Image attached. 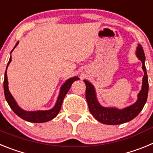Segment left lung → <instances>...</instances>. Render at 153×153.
Wrapping results in <instances>:
<instances>
[{"instance_id": "8db88e82", "label": "left lung", "mask_w": 153, "mask_h": 153, "mask_svg": "<svg viewBox=\"0 0 153 153\" xmlns=\"http://www.w3.org/2000/svg\"><path fill=\"white\" fill-rule=\"evenodd\" d=\"M136 56L141 60L142 68L144 72L143 85L140 92L138 94V99L135 103L124 109H119L114 107H104L99 103L94 86L87 80H84L86 84V99L88 103L89 109L91 114L101 123L106 125H120L133 120L141 112L147 100L149 91L148 76L145 66L146 56L143 48L138 44L136 48Z\"/></svg>"}]
</instances>
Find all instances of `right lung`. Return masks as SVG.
Listing matches in <instances>:
<instances>
[{
	"label": "right lung",
	"instance_id": "1",
	"mask_svg": "<svg viewBox=\"0 0 153 153\" xmlns=\"http://www.w3.org/2000/svg\"><path fill=\"white\" fill-rule=\"evenodd\" d=\"M17 44H18V42L16 44L15 47H13V49L17 47ZM13 50H12V51H13ZM10 62H11V56H10L9 61H8L7 65L6 71H5L4 74V91L5 99H6L7 102L9 104V106L11 108L12 110H13L19 117H21L23 120H26V121H28V122L30 123H45L47 122V121H50V120H53V118H55V117L57 116L58 113H59V112H60L63 99H64L65 96H66V94L67 93V92L70 90V86H71V85L73 84V83H74V81L78 80L79 78H78L77 76L70 78V79H67V80L63 83V86L60 87V93H59V96H58L57 97V100H56V104H55V106H53L52 109H48V110H38V111H25V110L21 109V108L17 105L15 100L13 99V96L10 94V91H9V89H8V81L7 76V70L8 65L10 64Z\"/></svg>",
	"mask_w": 153,
	"mask_h": 153
}]
</instances>
